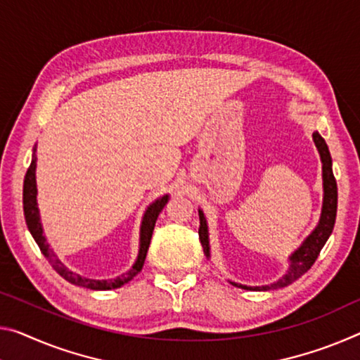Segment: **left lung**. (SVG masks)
Listing matches in <instances>:
<instances>
[{"mask_svg":"<svg viewBox=\"0 0 360 360\" xmlns=\"http://www.w3.org/2000/svg\"><path fill=\"white\" fill-rule=\"evenodd\" d=\"M314 144H316L319 155H321L322 162V187H323V198H322V211L321 218H319L317 226L314 231L307 236L303 243L300 245L295 252L288 256V269L285 271L283 276L276 282H271L267 285H243L232 281H227L231 285L242 290H252V292H267V290H277L283 288L287 285L293 283L296 278H300L303 274L311 269V266L316 262L319 253L323 248L325 242L332 236L335 219H336V205H338V189H336V181L332 169V155H330L328 146L325 139L319 134V131L312 133ZM198 218H200V229H198V237H200V243L203 247V253L207 258H211L210 252V232H208V222L205 218V213L202 208H198Z\"/></svg>","mask_w":360,"mask_h":360,"instance_id":"8db88e82","label":"left lung"}]
</instances>
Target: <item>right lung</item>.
Returning <instances> with one entry per match:
<instances>
[{
  "mask_svg": "<svg viewBox=\"0 0 360 360\" xmlns=\"http://www.w3.org/2000/svg\"><path fill=\"white\" fill-rule=\"evenodd\" d=\"M37 193H38V191H37V144H35V147H33L30 168L27 169V174L24 179V214H25L27 227H28V231H30L32 237L35 238V242L38 243L41 253L49 259L51 264H53V267L57 271V274L64 277L67 282L78 285V287H83V288H89V290L120 288L122 285L128 283L134 276H138L142 269V266H144L147 250H149L150 238L153 233V227H155V222H157L160 211L163 210L165 205H167L169 200V193H165V195L158 197L157 200H153L149 207L146 208L144 214H142L141 229H139V252H138V258H136L134 264L131 266L127 272L122 274V276H117L113 278H101L99 281V278H88V277L79 276V274H77L75 271L68 269L64 262L57 258L54 250L49 247L46 236L43 233L44 231L41 226V218H39Z\"/></svg>",
  "mask_w": 360,
  "mask_h": 360,
  "instance_id": "obj_1",
  "label": "right lung"
}]
</instances>
